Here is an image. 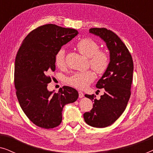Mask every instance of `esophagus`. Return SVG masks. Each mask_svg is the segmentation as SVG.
I'll return each mask as SVG.
<instances>
[{
    "instance_id": "esophagus-1",
    "label": "esophagus",
    "mask_w": 153,
    "mask_h": 153,
    "mask_svg": "<svg viewBox=\"0 0 153 153\" xmlns=\"http://www.w3.org/2000/svg\"><path fill=\"white\" fill-rule=\"evenodd\" d=\"M83 96H84V94H83L81 91L79 92V98H82Z\"/></svg>"
}]
</instances>
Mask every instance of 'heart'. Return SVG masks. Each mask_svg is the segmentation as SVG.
<instances>
[{
  "mask_svg": "<svg viewBox=\"0 0 153 153\" xmlns=\"http://www.w3.org/2000/svg\"><path fill=\"white\" fill-rule=\"evenodd\" d=\"M76 48L83 55L89 57V62L92 68L97 74H104L110 63V57L107 52L99 50L100 46L97 42L89 37L81 39L77 43ZM55 64L58 68L62 69L65 66V49L60 48L55 56ZM95 79V74L92 70L77 72L68 79L71 85L78 89H84L93 83Z\"/></svg>",
  "mask_w": 153,
  "mask_h": 153,
  "instance_id": "obj_1",
  "label": "heart"
}]
</instances>
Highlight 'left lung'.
Returning <instances> with one entry per match:
<instances>
[{
	"mask_svg": "<svg viewBox=\"0 0 153 153\" xmlns=\"http://www.w3.org/2000/svg\"><path fill=\"white\" fill-rule=\"evenodd\" d=\"M90 33L105 42L110 52L109 66L96 87L105 91L100 100L95 95H85L94 102L90 112L83 114L85 122L94 127L103 128L118 120L131 95L134 64L128 49L118 35L105 28H93Z\"/></svg>",
	"mask_w": 153,
	"mask_h": 153,
	"instance_id": "8db88e82",
	"label": "left lung"
}]
</instances>
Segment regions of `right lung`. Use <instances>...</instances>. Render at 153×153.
<instances>
[{
    "instance_id": "obj_1",
    "label": "right lung",
    "mask_w": 153,
    "mask_h": 153,
    "mask_svg": "<svg viewBox=\"0 0 153 153\" xmlns=\"http://www.w3.org/2000/svg\"><path fill=\"white\" fill-rule=\"evenodd\" d=\"M78 33L75 29L43 25L27 35L16 54L14 81L19 103L29 120L42 128L58 126L64 106L79 97L70 86L60 88L58 93L47 90L51 81L48 74L56 69V52Z\"/></svg>"
}]
</instances>
